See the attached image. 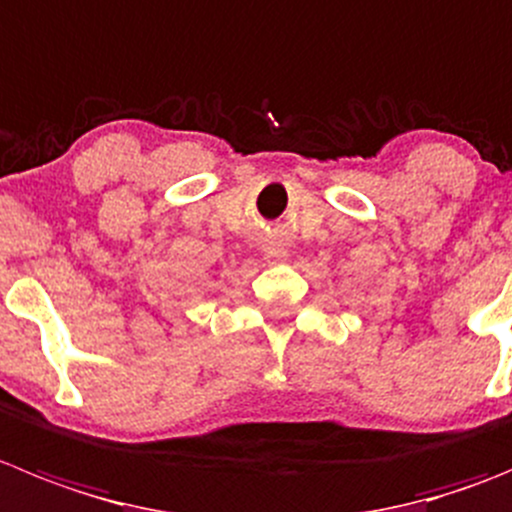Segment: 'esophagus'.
<instances>
[{
	"mask_svg": "<svg viewBox=\"0 0 512 512\" xmlns=\"http://www.w3.org/2000/svg\"><path fill=\"white\" fill-rule=\"evenodd\" d=\"M259 248L266 259L284 261L289 256V241L281 236V233H266V236L259 241Z\"/></svg>",
	"mask_w": 512,
	"mask_h": 512,
	"instance_id": "esophagus-1",
	"label": "esophagus"
}]
</instances>
